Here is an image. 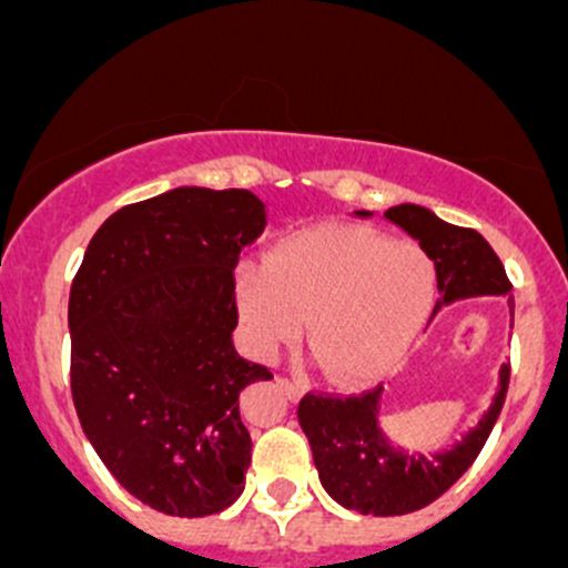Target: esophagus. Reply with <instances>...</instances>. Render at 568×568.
Segmentation results:
<instances>
[{
  "instance_id": "34e87169",
  "label": "esophagus",
  "mask_w": 568,
  "mask_h": 568,
  "mask_svg": "<svg viewBox=\"0 0 568 568\" xmlns=\"http://www.w3.org/2000/svg\"><path fill=\"white\" fill-rule=\"evenodd\" d=\"M277 385L283 387L288 398H300V395H302V385H300V382L288 379V376H277Z\"/></svg>"
}]
</instances>
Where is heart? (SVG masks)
<instances>
[{"label": "heart", "mask_w": 568, "mask_h": 568, "mask_svg": "<svg viewBox=\"0 0 568 568\" xmlns=\"http://www.w3.org/2000/svg\"><path fill=\"white\" fill-rule=\"evenodd\" d=\"M437 296L420 247L354 225L285 236L266 263L236 272V302L252 346L291 341L307 318V343L335 382L385 374L412 346Z\"/></svg>", "instance_id": "obj_1"}]
</instances>
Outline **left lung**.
<instances>
[{
  "instance_id": "1",
  "label": "left lung",
  "mask_w": 568,
  "mask_h": 568,
  "mask_svg": "<svg viewBox=\"0 0 568 568\" xmlns=\"http://www.w3.org/2000/svg\"><path fill=\"white\" fill-rule=\"evenodd\" d=\"M357 214L368 216L365 211H357ZM385 220L404 227L434 261L439 288L434 313L464 296L511 291L500 257L480 233L448 225L428 209L412 203L387 209ZM508 305L514 307V296H508ZM508 376H511V365H503L500 390L489 412L459 445L432 459L390 448L376 423L382 385L357 395L307 393L300 400L296 417L313 448L321 486L341 506L359 514H374V517H400V514L426 508L428 503L445 495L467 473L469 464L478 459L506 400Z\"/></svg>"
}]
</instances>
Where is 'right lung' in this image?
<instances>
[{"instance_id": "add662e5", "label": "right lung", "mask_w": 568, "mask_h": 568, "mask_svg": "<svg viewBox=\"0 0 568 568\" xmlns=\"http://www.w3.org/2000/svg\"><path fill=\"white\" fill-rule=\"evenodd\" d=\"M266 225L247 189L181 186L123 205L90 239L68 300L71 395L120 486L170 517L244 491L239 395L266 365L239 357V255Z\"/></svg>"}]
</instances>
